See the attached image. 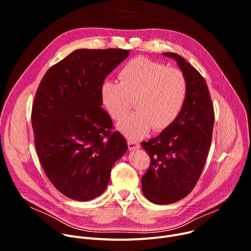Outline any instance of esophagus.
<instances>
[{
  "mask_svg": "<svg viewBox=\"0 0 251 251\" xmlns=\"http://www.w3.org/2000/svg\"><path fill=\"white\" fill-rule=\"evenodd\" d=\"M128 147L130 150H136V149H139L140 145H139V143H137L136 141L128 140Z\"/></svg>",
  "mask_w": 251,
  "mask_h": 251,
  "instance_id": "esophagus-1",
  "label": "esophagus"
}]
</instances>
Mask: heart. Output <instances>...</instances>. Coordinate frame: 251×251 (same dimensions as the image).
<instances>
[{
  "label": "heart",
  "mask_w": 251,
  "mask_h": 251,
  "mask_svg": "<svg viewBox=\"0 0 251 251\" xmlns=\"http://www.w3.org/2000/svg\"><path fill=\"white\" fill-rule=\"evenodd\" d=\"M119 83L106 80L101 86V100L110 116L121 120L132 108L136 110L118 125L130 139L146 135L152 128L160 132L180 115L188 96V80L181 70L148 57L137 56L119 71Z\"/></svg>",
  "instance_id": "1"
}]
</instances>
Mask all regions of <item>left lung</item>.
Instances as JSON below:
<instances>
[{"label":"left lung","instance_id":"8db88e82","mask_svg":"<svg viewBox=\"0 0 251 251\" xmlns=\"http://www.w3.org/2000/svg\"><path fill=\"white\" fill-rule=\"evenodd\" d=\"M176 60L188 80V96L176 121L159 136L142 142L150 166L142 176V192L152 202L169 204L187 197L198 183L209 151L214 111L204 78L184 57Z\"/></svg>","mask_w":251,"mask_h":251}]
</instances>
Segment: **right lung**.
Masks as SVG:
<instances>
[{
  "label": "right lung",
  "instance_id": "1",
  "mask_svg": "<svg viewBox=\"0 0 251 251\" xmlns=\"http://www.w3.org/2000/svg\"><path fill=\"white\" fill-rule=\"evenodd\" d=\"M128 55L122 49L76 50L47 71L35 93V150L50 183L71 200L100 196L128 149L100 94L106 76Z\"/></svg>",
  "mask_w": 251,
  "mask_h": 251
}]
</instances>
